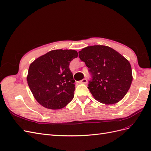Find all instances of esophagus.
<instances>
[{
  "mask_svg": "<svg viewBox=\"0 0 151 151\" xmlns=\"http://www.w3.org/2000/svg\"><path fill=\"white\" fill-rule=\"evenodd\" d=\"M79 83H82V84H86L87 83V79L86 78H84L81 81H79Z\"/></svg>",
  "mask_w": 151,
  "mask_h": 151,
  "instance_id": "obj_1",
  "label": "esophagus"
}]
</instances>
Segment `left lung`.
Listing matches in <instances>:
<instances>
[{
    "mask_svg": "<svg viewBox=\"0 0 151 151\" xmlns=\"http://www.w3.org/2000/svg\"><path fill=\"white\" fill-rule=\"evenodd\" d=\"M80 59L88 67L91 79L88 88L96 100L105 104L123 99L133 80L128 61L112 48L91 46L79 52Z\"/></svg>",
    "mask_w": 151,
    "mask_h": 151,
    "instance_id": "obj_1",
    "label": "left lung"
}]
</instances>
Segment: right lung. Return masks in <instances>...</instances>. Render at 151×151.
Instances as JSON below:
<instances>
[{
    "mask_svg": "<svg viewBox=\"0 0 151 151\" xmlns=\"http://www.w3.org/2000/svg\"><path fill=\"white\" fill-rule=\"evenodd\" d=\"M77 56L75 50H56L30 64L27 83L35 100L43 107L60 109L72 101L75 81L68 66Z\"/></svg>",
    "mask_w": 151,
    "mask_h": 151,
    "instance_id": "add662e5",
    "label": "right lung"
}]
</instances>
